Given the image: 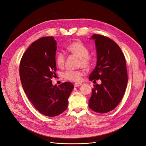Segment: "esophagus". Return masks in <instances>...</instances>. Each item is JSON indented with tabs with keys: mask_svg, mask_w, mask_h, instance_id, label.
I'll use <instances>...</instances> for the list:
<instances>
[{
	"mask_svg": "<svg viewBox=\"0 0 146 146\" xmlns=\"http://www.w3.org/2000/svg\"><path fill=\"white\" fill-rule=\"evenodd\" d=\"M81 85H82L81 83H75V84H74V87H78V86H80Z\"/></svg>",
	"mask_w": 146,
	"mask_h": 146,
	"instance_id": "34e87169",
	"label": "esophagus"
}]
</instances>
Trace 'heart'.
Returning a JSON list of instances; mask_svg holds the SVG:
<instances>
[{"mask_svg":"<svg viewBox=\"0 0 146 146\" xmlns=\"http://www.w3.org/2000/svg\"><path fill=\"white\" fill-rule=\"evenodd\" d=\"M69 52L77 56L79 58V66H83L86 67H90L92 63V58L88 55L89 49L85 44L80 40L73 42L66 48ZM66 61V55L64 53L59 52L55 55L56 64L59 68H62L64 66ZM85 73L84 69L78 70H67L63 77L67 80L73 82H79L82 79V76Z\"/></svg>","mask_w":146,"mask_h":146,"instance_id":"heart-1","label":"heart"}]
</instances>
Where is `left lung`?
Listing matches in <instances>:
<instances>
[{
  "instance_id": "1",
  "label": "left lung",
  "mask_w": 146,
  "mask_h": 146,
  "mask_svg": "<svg viewBox=\"0 0 146 146\" xmlns=\"http://www.w3.org/2000/svg\"><path fill=\"white\" fill-rule=\"evenodd\" d=\"M97 61V66L89 76L91 81L100 79V85L92 89L89 107L93 111L106 113L113 110L122 100L128 83L124 55L117 44L110 38L93 35Z\"/></svg>"
}]
</instances>
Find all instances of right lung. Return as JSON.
Here are the masks:
<instances>
[{
	"label": "right lung",
	"instance_id": "add662e5",
	"mask_svg": "<svg viewBox=\"0 0 146 146\" xmlns=\"http://www.w3.org/2000/svg\"><path fill=\"white\" fill-rule=\"evenodd\" d=\"M56 42L52 36L40 38L23 54L20 76L24 91L35 108L43 115L54 117L64 112L74 88L71 82L53 86L51 79L56 71Z\"/></svg>",
	"mask_w": 146,
	"mask_h": 146
}]
</instances>
